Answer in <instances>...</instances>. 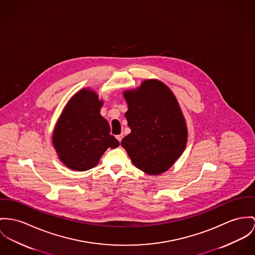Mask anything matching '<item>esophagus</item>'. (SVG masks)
Wrapping results in <instances>:
<instances>
[{"label":"esophagus","instance_id":"1","mask_svg":"<svg viewBox=\"0 0 255 255\" xmlns=\"http://www.w3.org/2000/svg\"><path fill=\"white\" fill-rule=\"evenodd\" d=\"M122 137H123L122 134H120V135H118V136H117V138H118V141H119V142H121V139H122Z\"/></svg>","mask_w":255,"mask_h":255}]
</instances>
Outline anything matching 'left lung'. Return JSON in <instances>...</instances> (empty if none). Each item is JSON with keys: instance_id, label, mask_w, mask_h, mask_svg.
<instances>
[{"instance_id": "obj_1", "label": "left lung", "mask_w": 255, "mask_h": 255, "mask_svg": "<svg viewBox=\"0 0 255 255\" xmlns=\"http://www.w3.org/2000/svg\"><path fill=\"white\" fill-rule=\"evenodd\" d=\"M128 104L125 118L131 133L122 138L133 164L147 175L168 171L182 154L187 127L171 89L156 79L123 92Z\"/></svg>"}]
</instances>
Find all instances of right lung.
Masks as SVG:
<instances>
[{
	"instance_id": "right-lung-1",
	"label": "right lung",
	"mask_w": 255,
	"mask_h": 255,
	"mask_svg": "<svg viewBox=\"0 0 255 255\" xmlns=\"http://www.w3.org/2000/svg\"><path fill=\"white\" fill-rule=\"evenodd\" d=\"M102 106L96 92L83 88L68 102L59 118L52 142L59 159L71 170L94 168L109 147L119 145L100 114Z\"/></svg>"
}]
</instances>
